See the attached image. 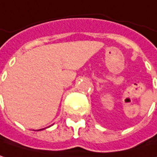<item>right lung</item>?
<instances>
[{"label": "right lung", "mask_w": 157, "mask_h": 157, "mask_svg": "<svg viewBox=\"0 0 157 157\" xmlns=\"http://www.w3.org/2000/svg\"><path fill=\"white\" fill-rule=\"evenodd\" d=\"M42 129H44V128H42ZM40 130H41V129H40Z\"/></svg>", "instance_id": "right-lung-1"}]
</instances>
